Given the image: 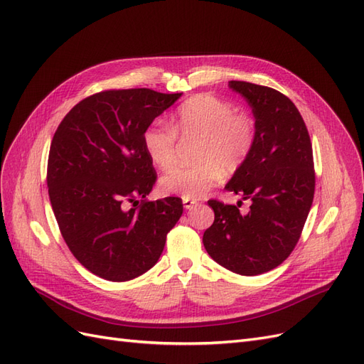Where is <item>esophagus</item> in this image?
Here are the masks:
<instances>
[{
	"label": "esophagus",
	"instance_id": "34e87169",
	"mask_svg": "<svg viewBox=\"0 0 364 364\" xmlns=\"http://www.w3.org/2000/svg\"><path fill=\"white\" fill-rule=\"evenodd\" d=\"M182 203H183V208H185V209H191L193 206H196L199 202H197L196 199H185V197H183Z\"/></svg>",
	"mask_w": 364,
	"mask_h": 364
}]
</instances>
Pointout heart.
<instances>
[{"instance_id": "heart-1", "label": "heart", "mask_w": 364, "mask_h": 364, "mask_svg": "<svg viewBox=\"0 0 364 364\" xmlns=\"http://www.w3.org/2000/svg\"><path fill=\"white\" fill-rule=\"evenodd\" d=\"M178 135L197 138L193 158L186 167L168 170L161 178L165 194L199 199L225 173L238 171L255 147L257 127L253 119L235 112L222 98L200 94L182 103L173 126L161 119L150 123L142 134V147L149 159L159 168H168L178 156Z\"/></svg>"}]
</instances>
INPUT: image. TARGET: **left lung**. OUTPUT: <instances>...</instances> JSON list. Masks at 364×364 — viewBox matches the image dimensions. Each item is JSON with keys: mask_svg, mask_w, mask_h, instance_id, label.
<instances>
[{"mask_svg": "<svg viewBox=\"0 0 364 364\" xmlns=\"http://www.w3.org/2000/svg\"><path fill=\"white\" fill-rule=\"evenodd\" d=\"M255 117L257 141L228 191L250 199L247 214L240 203L208 200L214 223L203 246L225 269L255 277L278 267L296 247L313 203L316 173L311 139L304 118L287 95L269 86L230 80Z\"/></svg>", "mask_w": 364, "mask_h": 364, "instance_id": "8db88e82", "label": "left lung"}]
</instances>
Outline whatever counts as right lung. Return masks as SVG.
<instances>
[{
	"label": "right lung",
	"mask_w": 364,
	"mask_h": 364,
	"mask_svg": "<svg viewBox=\"0 0 364 364\" xmlns=\"http://www.w3.org/2000/svg\"><path fill=\"white\" fill-rule=\"evenodd\" d=\"M179 97L147 87L97 92L53 136L47 185L60 234L75 259L103 279L123 282L150 270L182 215L179 197L146 200L158 174L142 147L146 127Z\"/></svg>",
	"instance_id": "1"
}]
</instances>
